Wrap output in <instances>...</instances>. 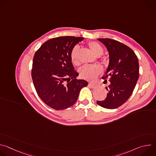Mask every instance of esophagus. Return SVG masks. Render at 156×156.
<instances>
[{
    "label": "esophagus",
    "mask_w": 156,
    "mask_h": 156,
    "mask_svg": "<svg viewBox=\"0 0 156 156\" xmlns=\"http://www.w3.org/2000/svg\"><path fill=\"white\" fill-rule=\"evenodd\" d=\"M88 86H90L91 87H92V88H96L97 87H98V84H95V83H89L88 84Z\"/></svg>",
    "instance_id": "1"
}]
</instances>
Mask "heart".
<instances>
[{
	"label": "heart",
	"mask_w": 156,
	"mask_h": 156,
	"mask_svg": "<svg viewBox=\"0 0 156 156\" xmlns=\"http://www.w3.org/2000/svg\"><path fill=\"white\" fill-rule=\"evenodd\" d=\"M87 45L93 52V53L98 56H101L104 52V48L99 43L96 41H91L89 42ZM79 48L76 46H74L70 52V58L71 60L72 63L75 65H79L80 61L78 58L79 54ZM102 72V68L100 65H86L80 69L79 73L80 76L84 80L88 81H94L96 79V78L101 74Z\"/></svg>",
	"instance_id": "1"
}]
</instances>
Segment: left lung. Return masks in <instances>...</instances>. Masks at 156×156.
Here are the masks:
<instances>
[{"mask_svg": "<svg viewBox=\"0 0 156 156\" xmlns=\"http://www.w3.org/2000/svg\"><path fill=\"white\" fill-rule=\"evenodd\" d=\"M109 52V64L106 74L110 83L106 90V98L97 101L105 108L114 109L123 104L131 95L139 78V63L133 51L124 44L109 38H99ZM104 81V82H105Z\"/></svg>", "mask_w": 156, "mask_h": 156, "instance_id": "1", "label": "left lung"}]
</instances>
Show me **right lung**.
Here are the masks:
<instances>
[{
    "label": "right lung",
    "instance_id": "right-lung-1",
    "mask_svg": "<svg viewBox=\"0 0 156 156\" xmlns=\"http://www.w3.org/2000/svg\"><path fill=\"white\" fill-rule=\"evenodd\" d=\"M84 37L60 36L44 42L36 52L31 76L41 99L50 107L63 110L77 101L81 89L87 82L78 80L70 58L72 49Z\"/></svg>",
    "mask_w": 156,
    "mask_h": 156
}]
</instances>
